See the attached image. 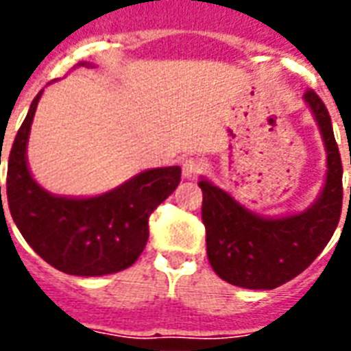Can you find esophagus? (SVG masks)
Listing matches in <instances>:
<instances>
[{"label":"esophagus","mask_w":351,"mask_h":351,"mask_svg":"<svg viewBox=\"0 0 351 351\" xmlns=\"http://www.w3.org/2000/svg\"><path fill=\"white\" fill-rule=\"evenodd\" d=\"M202 171V162L198 158H186L182 162V175L184 178H197Z\"/></svg>","instance_id":"34e87169"}]
</instances>
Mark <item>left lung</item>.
<instances>
[{
  "instance_id": "1",
  "label": "left lung",
  "mask_w": 351,
  "mask_h": 351,
  "mask_svg": "<svg viewBox=\"0 0 351 351\" xmlns=\"http://www.w3.org/2000/svg\"><path fill=\"white\" fill-rule=\"evenodd\" d=\"M304 104L326 149V178L319 197L299 213L264 217L200 176L202 222L211 267L226 282L247 289L282 286L315 261L337 228L343 208V164L326 106L313 93Z\"/></svg>"
}]
</instances>
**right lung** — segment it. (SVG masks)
<instances>
[{"instance_id":"1","label":"right lung","mask_w":351,"mask_h":351,"mask_svg":"<svg viewBox=\"0 0 351 351\" xmlns=\"http://www.w3.org/2000/svg\"><path fill=\"white\" fill-rule=\"evenodd\" d=\"M76 67H93V63L80 62ZM41 95L43 90L30 104L8 154L5 198L14 224L43 261L67 275L101 277L121 271L142 255L149 217L180 184V167L145 169L96 197L52 195L34 180L27 162L30 127Z\"/></svg>"}]
</instances>
